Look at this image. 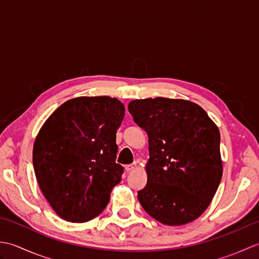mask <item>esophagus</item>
I'll return each mask as SVG.
<instances>
[{"label": "esophagus", "mask_w": 259, "mask_h": 259, "mask_svg": "<svg viewBox=\"0 0 259 259\" xmlns=\"http://www.w3.org/2000/svg\"><path fill=\"white\" fill-rule=\"evenodd\" d=\"M136 168H137V163L136 162L131 163V164H126V166H125L126 171H133V170H135Z\"/></svg>", "instance_id": "obj_1"}]
</instances>
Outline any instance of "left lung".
I'll list each match as a JSON object with an SVG mask.
<instances>
[{
	"label": "left lung",
	"mask_w": 259,
	"mask_h": 259,
	"mask_svg": "<svg viewBox=\"0 0 259 259\" xmlns=\"http://www.w3.org/2000/svg\"><path fill=\"white\" fill-rule=\"evenodd\" d=\"M135 122L148 134L142 208L169 226L194 222L210 205L223 176L221 134L197 103L183 99L133 100Z\"/></svg>",
	"instance_id": "obj_1"
}]
</instances>
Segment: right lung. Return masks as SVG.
<instances>
[{"mask_svg": "<svg viewBox=\"0 0 259 259\" xmlns=\"http://www.w3.org/2000/svg\"><path fill=\"white\" fill-rule=\"evenodd\" d=\"M124 106L110 97L64 102L42 125L33 145V167L43 196L59 217L85 223L100 214L121 180L115 134Z\"/></svg>", "mask_w": 259, "mask_h": 259, "instance_id": "add662e5", "label": "right lung"}]
</instances>
